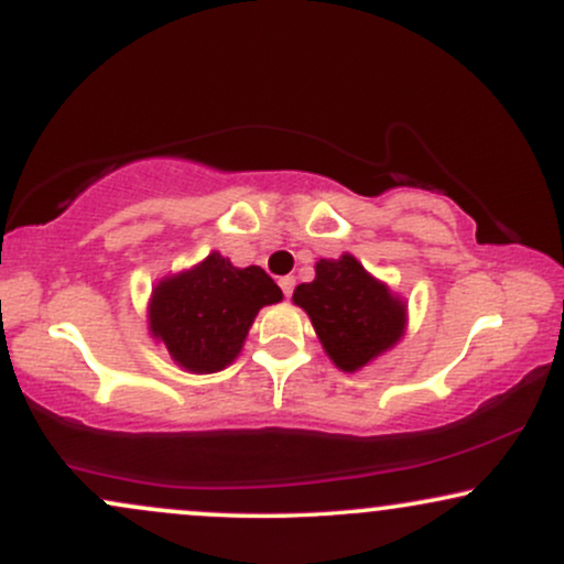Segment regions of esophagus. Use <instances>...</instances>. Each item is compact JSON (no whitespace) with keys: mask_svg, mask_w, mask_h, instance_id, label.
Wrapping results in <instances>:
<instances>
[{"mask_svg":"<svg viewBox=\"0 0 564 564\" xmlns=\"http://www.w3.org/2000/svg\"><path fill=\"white\" fill-rule=\"evenodd\" d=\"M278 283H281L283 294H286V296H291V291H294V286H296L294 275H283V278H281V281H278Z\"/></svg>","mask_w":564,"mask_h":564,"instance_id":"1","label":"esophagus"}]
</instances>
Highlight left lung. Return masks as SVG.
<instances>
[{"label":"left lung","instance_id":"8db88e82","mask_svg":"<svg viewBox=\"0 0 564 564\" xmlns=\"http://www.w3.org/2000/svg\"><path fill=\"white\" fill-rule=\"evenodd\" d=\"M323 349L339 371L355 373L403 339L408 304L349 251L315 262V281L294 289Z\"/></svg>","mask_w":564,"mask_h":564}]
</instances>
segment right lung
<instances>
[{"mask_svg":"<svg viewBox=\"0 0 564 564\" xmlns=\"http://www.w3.org/2000/svg\"><path fill=\"white\" fill-rule=\"evenodd\" d=\"M283 291L257 264L236 268L212 251L206 260L164 275L148 302V332L191 373H217L241 355L251 323Z\"/></svg>","mask_w":564,"mask_h":564,"instance_id":"add662e5","label":"right lung"}]
</instances>
